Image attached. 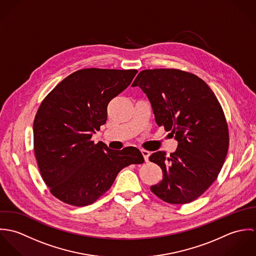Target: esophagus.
<instances>
[{"label": "esophagus", "instance_id": "esophagus-1", "mask_svg": "<svg viewBox=\"0 0 256 256\" xmlns=\"http://www.w3.org/2000/svg\"><path fill=\"white\" fill-rule=\"evenodd\" d=\"M141 152H142V154L144 156L145 162H148V156H150V152H148L146 150H141Z\"/></svg>", "mask_w": 256, "mask_h": 256}]
</instances>
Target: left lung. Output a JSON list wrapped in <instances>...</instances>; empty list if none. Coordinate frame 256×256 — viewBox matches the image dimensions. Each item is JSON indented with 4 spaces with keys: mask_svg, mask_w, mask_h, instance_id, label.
Returning <instances> with one entry per match:
<instances>
[{
    "mask_svg": "<svg viewBox=\"0 0 256 256\" xmlns=\"http://www.w3.org/2000/svg\"><path fill=\"white\" fill-rule=\"evenodd\" d=\"M137 86L156 124L178 141L170 156L164 150L150 156L162 170L150 190L164 202L189 203L216 180L226 156L228 131L219 102L203 80L176 69L144 70L132 84Z\"/></svg>",
    "mask_w": 256,
    "mask_h": 256,
    "instance_id": "left-lung-1",
    "label": "left lung"
}]
</instances>
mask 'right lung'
I'll list each match as a JSON object with an SVG mask.
<instances>
[{
    "label": "right lung",
    "mask_w": 256,
    "mask_h": 256,
    "mask_svg": "<svg viewBox=\"0 0 256 256\" xmlns=\"http://www.w3.org/2000/svg\"><path fill=\"white\" fill-rule=\"evenodd\" d=\"M137 73L80 70L58 84L40 104L34 122V152L43 180L59 200L78 207L92 204L122 168L144 162L135 146L116 150L90 141L106 122L110 100Z\"/></svg>",
    "instance_id": "1"
}]
</instances>
